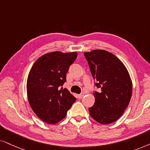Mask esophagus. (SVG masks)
Listing matches in <instances>:
<instances>
[{
  "label": "esophagus",
  "instance_id": "obj_1",
  "mask_svg": "<svg viewBox=\"0 0 150 150\" xmlns=\"http://www.w3.org/2000/svg\"><path fill=\"white\" fill-rule=\"evenodd\" d=\"M83 95H84V93H81V94H79V95H77V97H78L79 99H81L83 97Z\"/></svg>",
  "mask_w": 150,
  "mask_h": 150
}]
</instances>
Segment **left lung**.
Returning <instances> with one entry per match:
<instances>
[{
    "label": "left lung",
    "instance_id": "8db88e82",
    "mask_svg": "<svg viewBox=\"0 0 150 150\" xmlns=\"http://www.w3.org/2000/svg\"><path fill=\"white\" fill-rule=\"evenodd\" d=\"M83 55L92 76L99 89L93 95L95 102L89 108L91 117L101 124H110L120 118L127 108L132 93L128 71L120 59L105 50H94Z\"/></svg>",
    "mask_w": 150,
    "mask_h": 150
}]
</instances>
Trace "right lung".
<instances>
[{
  "label": "right lung",
  "mask_w": 150,
  "mask_h": 150,
  "mask_svg": "<svg viewBox=\"0 0 150 150\" xmlns=\"http://www.w3.org/2000/svg\"><path fill=\"white\" fill-rule=\"evenodd\" d=\"M77 53L51 52L39 57L28 75L27 91L31 109L42 121L55 124L67 116L76 101L62 86Z\"/></svg>",
  "instance_id": "right-lung-1"
}]
</instances>
